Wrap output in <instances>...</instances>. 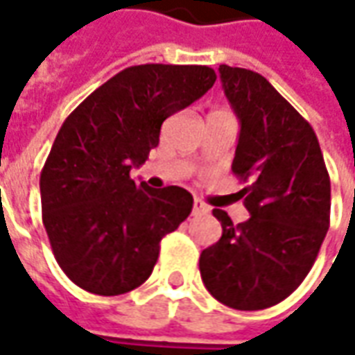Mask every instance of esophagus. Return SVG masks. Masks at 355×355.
Returning a JSON list of instances; mask_svg holds the SVG:
<instances>
[{
	"mask_svg": "<svg viewBox=\"0 0 355 355\" xmlns=\"http://www.w3.org/2000/svg\"><path fill=\"white\" fill-rule=\"evenodd\" d=\"M193 215H201V213H207L209 207L205 205V203H201L200 200H193Z\"/></svg>",
	"mask_w": 355,
	"mask_h": 355,
	"instance_id": "1",
	"label": "esophagus"
}]
</instances>
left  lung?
Listing matches in <instances>:
<instances>
[{
  "mask_svg": "<svg viewBox=\"0 0 355 355\" xmlns=\"http://www.w3.org/2000/svg\"><path fill=\"white\" fill-rule=\"evenodd\" d=\"M226 98L239 119L234 175L251 213L234 224L213 215L223 236L200 257L201 279L223 304L262 310L282 302L310 272L329 230L331 180L312 125L261 73L220 64Z\"/></svg>",
  "mask_w": 355,
  "mask_h": 355,
  "instance_id": "left-lung-1",
  "label": "left lung"
}]
</instances>
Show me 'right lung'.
Returning a JSON list of instances; mask_svg holds the SVG:
<instances>
[{
    "label": "right lung",
    "mask_w": 355,
    "mask_h": 355,
    "mask_svg": "<svg viewBox=\"0 0 355 355\" xmlns=\"http://www.w3.org/2000/svg\"><path fill=\"white\" fill-rule=\"evenodd\" d=\"M215 80L209 66H131L66 117L40 192L53 254L78 287L116 297L150 277L163 236L188 218L193 198L180 186L137 184L131 169L159 144L163 121Z\"/></svg>",
    "instance_id": "right-lung-1"
}]
</instances>
